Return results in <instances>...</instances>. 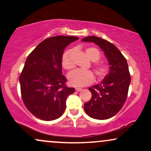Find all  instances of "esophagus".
I'll use <instances>...</instances> for the list:
<instances>
[{"instance_id":"34e87169","label":"esophagus","mask_w":151,"mask_h":151,"mask_svg":"<svg viewBox=\"0 0 151 151\" xmlns=\"http://www.w3.org/2000/svg\"><path fill=\"white\" fill-rule=\"evenodd\" d=\"M75 90L77 91H82V88H76Z\"/></svg>"}]
</instances>
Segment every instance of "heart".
<instances>
[{"instance_id":"b5f03b06","label":"heart","mask_w":151,"mask_h":151,"mask_svg":"<svg viewBox=\"0 0 151 151\" xmlns=\"http://www.w3.org/2000/svg\"><path fill=\"white\" fill-rule=\"evenodd\" d=\"M86 53L91 61L94 62L93 69L96 76L100 81L104 79L110 73V66L104 63H99L101 58V52L95 47H88L86 49ZM72 50H68L63 52L61 58L63 68L67 70L74 68V63L72 58ZM69 82L72 86L82 87L90 84L94 81L93 73L91 70L81 69L72 71L68 75Z\"/></svg>"}]
</instances>
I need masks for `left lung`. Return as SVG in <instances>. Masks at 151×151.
Returning a JSON list of instances; mask_svg holds the SVG:
<instances>
[{"label": "left lung", "instance_id": "1", "mask_svg": "<svg viewBox=\"0 0 151 151\" xmlns=\"http://www.w3.org/2000/svg\"><path fill=\"white\" fill-rule=\"evenodd\" d=\"M82 41L98 45L108 60L110 73L99 84L88 88L91 99L84 104L85 112L96 119H106L116 115L127 98L131 77L126 58L112 43L97 36L83 38Z\"/></svg>", "mask_w": 151, "mask_h": 151}]
</instances>
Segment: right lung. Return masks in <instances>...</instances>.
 <instances>
[{"instance_id":"1","label":"right lung","mask_w":151,"mask_h":151,"mask_svg":"<svg viewBox=\"0 0 151 151\" xmlns=\"http://www.w3.org/2000/svg\"><path fill=\"white\" fill-rule=\"evenodd\" d=\"M76 36H56L40 43L27 57L19 76L22 99L32 115L45 121L61 117L68 96L74 88L65 84L61 58L65 48Z\"/></svg>"}]
</instances>
